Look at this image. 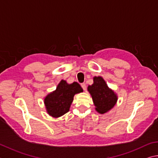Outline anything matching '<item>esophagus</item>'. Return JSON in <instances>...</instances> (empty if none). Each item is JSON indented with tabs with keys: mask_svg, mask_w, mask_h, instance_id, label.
Returning a JSON list of instances; mask_svg holds the SVG:
<instances>
[{
	"mask_svg": "<svg viewBox=\"0 0 158 158\" xmlns=\"http://www.w3.org/2000/svg\"><path fill=\"white\" fill-rule=\"evenodd\" d=\"M81 87H82V88L84 89V90H86V85H85V84H81Z\"/></svg>",
	"mask_w": 158,
	"mask_h": 158,
	"instance_id": "esophagus-1",
	"label": "esophagus"
}]
</instances>
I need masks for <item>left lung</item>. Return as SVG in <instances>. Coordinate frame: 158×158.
<instances>
[{"instance_id": "left-lung-1", "label": "left lung", "mask_w": 158, "mask_h": 158, "mask_svg": "<svg viewBox=\"0 0 158 158\" xmlns=\"http://www.w3.org/2000/svg\"><path fill=\"white\" fill-rule=\"evenodd\" d=\"M88 91L93 99L95 110L100 114H104L110 111L117 104L118 97L108 86L103 77H93V84L88 85Z\"/></svg>"}]
</instances>
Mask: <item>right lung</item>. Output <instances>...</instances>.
I'll return each mask as SVG.
<instances>
[{"label":"right lung","instance_id":"right-lung-1","mask_svg":"<svg viewBox=\"0 0 158 158\" xmlns=\"http://www.w3.org/2000/svg\"><path fill=\"white\" fill-rule=\"evenodd\" d=\"M82 92V88L77 82L69 84L62 79L56 90L51 92L44 98L47 113L54 118L64 115L70 110L74 94Z\"/></svg>","mask_w":158,"mask_h":158}]
</instances>
